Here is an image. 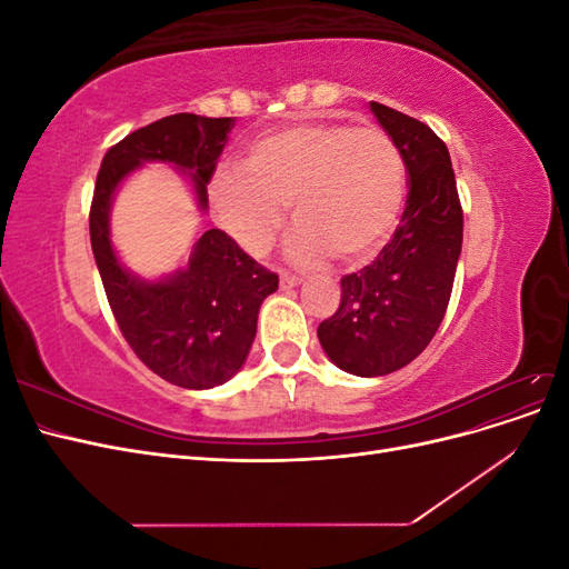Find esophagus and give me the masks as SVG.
Segmentation results:
<instances>
[{"instance_id": "esophagus-1", "label": "esophagus", "mask_w": 569, "mask_h": 569, "mask_svg": "<svg viewBox=\"0 0 569 569\" xmlns=\"http://www.w3.org/2000/svg\"><path fill=\"white\" fill-rule=\"evenodd\" d=\"M299 284H301V278H297V274H289V272L280 274V287L282 289H295Z\"/></svg>"}]
</instances>
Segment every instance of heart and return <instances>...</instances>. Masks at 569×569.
I'll return each instance as SVG.
<instances>
[{"label": "heart", "instance_id": "b5f03b06", "mask_svg": "<svg viewBox=\"0 0 569 569\" xmlns=\"http://www.w3.org/2000/svg\"><path fill=\"white\" fill-rule=\"evenodd\" d=\"M209 199L222 230L253 258L278 242L291 203L299 222L287 244L291 263L316 266L335 253L356 266L380 253L399 226L406 163L380 128L316 120L256 137L244 168H216Z\"/></svg>", "mask_w": 569, "mask_h": 569}]
</instances>
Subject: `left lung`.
I'll return each instance as SVG.
<instances>
[{"label": "left lung", "instance_id": "left-lung-1", "mask_svg": "<svg viewBox=\"0 0 569 569\" xmlns=\"http://www.w3.org/2000/svg\"><path fill=\"white\" fill-rule=\"evenodd\" d=\"M377 123L399 147L408 199L391 242L363 270L341 278V303L318 327L332 363L382 377L418 358L437 335L462 249V209L449 149L420 120L370 101Z\"/></svg>", "mask_w": 569, "mask_h": 569}]
</instances>
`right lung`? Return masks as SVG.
Here are the masks:
<instances>
[{"mask_svg": "<svg viewBox=\"0 0 569 569\" xmlns=\"http://www.w3.org/2000/svg\"><path fill=\"white\" fill-rule=\"evenodd\" d=\"M234 118L166 116L130 132L101 161L90 239L116 322L142 363L182 389H213L242 370L261 303L278 291V274L258 266L222 230H206L187 263L157 280L134 274L111 239V206L137 168L168 163L192 184L197 209L209 211V184Z\"/></svg>", "mask_w": 569, "mask_h": 569, "instance_id": "obj_1", "label": "right lung"}]
</instances>
